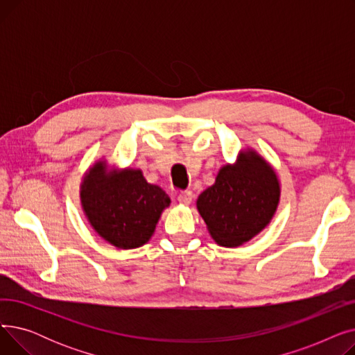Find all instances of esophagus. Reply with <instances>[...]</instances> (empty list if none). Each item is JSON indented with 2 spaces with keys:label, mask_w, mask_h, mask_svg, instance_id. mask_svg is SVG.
<instances>
[{
  "label": "esophagus",
  "mask_w": 355,
  "mask_h": 355,
  "mask_svg": "<svg viewBox=\"0 0 355 355\" xmlns=\"http://www.w3.org/2000/svg\"><path fill=\"white\" fill-rule=\"evenodd\" d=\"M193 193L191 191H182V193H180L178 194V201L181 202V204H185V206H189V204L193 201Z\"/></svg>",
  "instance_id": "esophagus-1"
}]
</instances>
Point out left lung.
I'll use <instances>...</instances> for the list:
<instances>
[{"label":"left lung","mask_w":355,"mask_h":355,"mask_svg":"<svg viewBox=\"0 0 355 355\" xmlns=\"http://www.w3.org/2000/svg\"><path fill=\"white\" fill-rule=\"evenodd\" d=\"M279 196L270 165L248 151L240 154L236 165L221 168L216 182L198 196L197 209L217 243L236 248L269 225Z\"/></svg>","instance_id":"1"}]
</instances>
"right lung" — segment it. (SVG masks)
I'll use <instances>...</instances> for the list:
<instances>
[{"instance_id":"1","label":"right lung","mask_w":355,"mask_h":355,"mask_svg":"<svg viewBox=\"0 0 355 355\" xmlns=\"http://www.w3.org/2000/svg\"><path fill=\"white\" fill-rule=\"evenodd\" d=\"M80 198L93 229L118 249L145 245L171 202L139 170L107 173L103 162L93 165L83 178Z\"/></svg>"}]
</instances>
